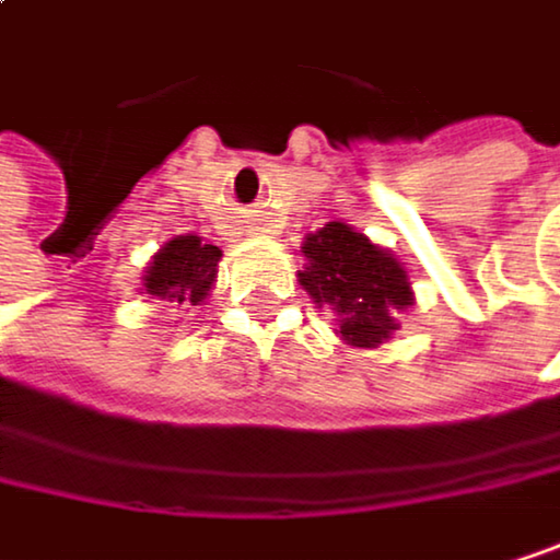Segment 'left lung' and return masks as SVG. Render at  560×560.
<instances>
[{"label":"left lung","instance_id":"1","mask_svg":"<svg viewBox=\"0 0 560 560\" xmlns=\"http://www.w3.org/2000/svg\"><path fill=\"white\" fill-rule=\"evenodd\" d=\"M308 265L299 271L305 292L341 315V338L358 348L382 345L398 325L395 308L411 305L401 261L341 222L325 225L302 245Z\"/></svg>","mask_w":560,"mask_h":560}]
</instances>
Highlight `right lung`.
<instances>
[{"label":"right lung","instance_id":"1","mask_svg":"<svg viewBox=\"0 0 560 560\" xmlns=\"http://www.w3.org/2000/svg\"><path fill=\"white\" fill-rule=\"evenodd\" d=\"M222 252L219 245H206L198 235H178L162 245L155 261L149 265L145 275V292L159 295L165 302H191L198 305L212 282H215V265Z\"/></svg>","mask_w":560,"mask_h":560}]
</instances>
